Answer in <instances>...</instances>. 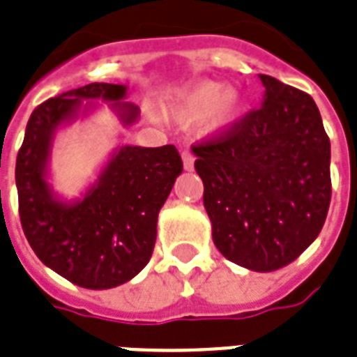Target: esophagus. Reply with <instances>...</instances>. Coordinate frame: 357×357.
<instances>
[{
	"label": "esophagus",
	"mask_w": 357,
	"mask_h": 357,
	"mask_svg": "<svg viewBox=\"0 0 357 357\" xmlns=\"http://www.w3.org/2000/svg\"><path fill=\"white\" fill-rule=\"evenodd\" d=\"M193 162H195L193 154L190 153V151H182V164H184V169L192 171L193 169Z\"/></svg>",
	"instance_id": "1"
}]
</instances>
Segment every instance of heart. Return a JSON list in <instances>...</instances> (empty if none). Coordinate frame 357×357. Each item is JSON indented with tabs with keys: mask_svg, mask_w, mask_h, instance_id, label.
Wrapping results in <instances>:
<instances>
[{
	"mask_svg": "<svg viewBox=\"0 0 357 357\" xmlns=\"http://www.w3.org/2000/svg\"><path fill=\"white\" fill-rule=\"evenodd\" d=\"M242 95L234 87H223L214 79H199L182 87L167 104V113L182 126L203 119L204 134H222L236 121Z\"/></svg>",
	"mask_w": 357,
	"mask_h": 357,
	"instance_id": "1",
	"label": "heart"
}]
</instances>
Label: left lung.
Segmentation results:
<instances>
[{"label": "left lung", "instance_id": "1", "mask_svg": "<svg viewBox=\"0 0 357 357\" xmlns=\"http://www.w3.org/2000/svg\"><path fill=\"white\" fill-rule=\"evenodd\" d=\"M262 106L193 147L212 240L253 272L291 264L313 244L331 199L330 139L307 93L259 74Z\"/></svg>", "mask_w": 357, "mask_h": 357}]
</instances>
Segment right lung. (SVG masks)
<instances>
[{
  "mask_svg": "<svg viewBox=\"0 0 357 357\" xmlns=\"http://www.w3.org/2000/svg\"><path fill=\"white\" fill-rule=\"evenodd\" d=\"M126 95V85L89 84L50 98L31 113L16 158L27 242L46 266L91 291L119 287L147 266L160 208L182 173L175 145H123L79 197L55 192L50 162L57 132L91 115L98 102L107 104L124 128L132 126L139 107L124 102Z\"/></svg>",
  "mask_w": 357,
  "mask_h": 357,
  "instance_id": "add662e5",
  "label": "right lung"
}]
</instances>
